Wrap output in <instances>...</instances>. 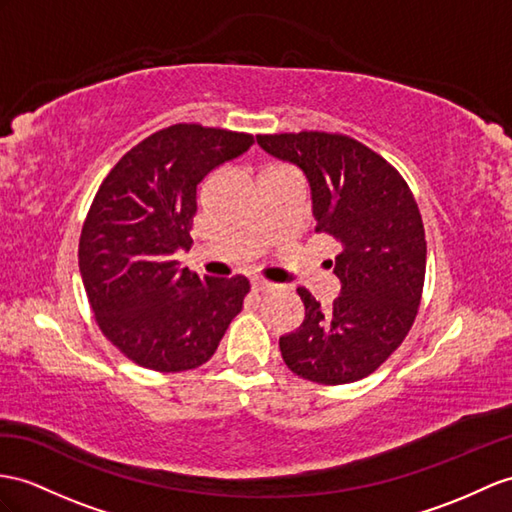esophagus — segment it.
Masks as SVG:
<instances>
[{
    "label": "esophagus",
    "mask_w": 512,
    "mask_h": 512,
    "mask_svg": "<svg viewBox=\"0 0 512 512\" xmlns=\"http://www.w3.org/2000/svg\"><path fill=\"white\" fill-rule=\"evenodd\" d=\"M252 291L254 293H271V291H276V284L265 282V280H254L252 282Z\"/></svg>",
    "instance_id": "obj_1"
}]
</instances>
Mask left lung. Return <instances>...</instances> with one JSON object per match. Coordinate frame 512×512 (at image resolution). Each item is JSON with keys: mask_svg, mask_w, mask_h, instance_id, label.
Listing matches in <instances>:
<instances>
[{"mask_svg": "<svg viewBox=\"0 0 512 512\" xmlns=\"http://www.w3.org/2000/svg\"><path fill=\"white\" fill-rule=\"evenodd\" d=\"M256 141L304 171L315 230L341 243L334 260L341 295L323 308L299 286L306 317L280 336L284 363L317 384L363 380L402 345L417 317L426 232L415 197L400 171L352 136L258 134Z\"/></svg>", "mask_w": 512, "mask_h": 512, "instance_id": "left-lung-1", "label": "left lung"}]
</instances>
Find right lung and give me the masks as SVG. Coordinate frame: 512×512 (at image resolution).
Segmentation results:
<instances>
[{
	"instance_id": "right-lung-1",
	"label": "right lung",
	"mask_w": 512,
	"mask_h": 512,
	"mask_svg": "<svg viewBox=\"0 0 512 512\" xmlns=\"http://www.w3.org/2000/svg\"><path fill=\"white\" fill-rule=\"evenodd\" d=\"M254 136L176 123L110 169L80 234V273L106 339L139 367L204 365L249 293L245 276L199 278L173 254L191 247L197 184Z\"/></svg>"
}]
</instances>
